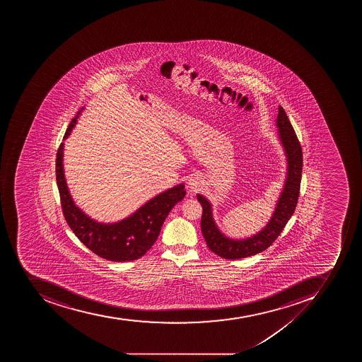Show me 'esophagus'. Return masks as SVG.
<instances>
[{"instance_id": "34e87169", "label": "esophagus", "mask_w": 362, "mask_h": 362, "mask_svg": "<svg viewBox=\"0 0 362 362\" xmlns=\"http://www.w3.org/2000/svg\"><path fill=\"white\" fill-rule=\"evenodd\" d=\"M204 187V182L199 177H192L189 179L188 188L191 192H198Z\"/></svg>"}]
</instances>
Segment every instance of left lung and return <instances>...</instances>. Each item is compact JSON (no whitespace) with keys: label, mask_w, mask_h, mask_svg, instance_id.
Instances as JSON below:
<instances>
[{"label":"left lung","mask_w":362,"mask_h":362,"mask_svg":"<svg viewBox=\"0 0 362 362\" xmlns=\"http://www.w3.org/2000/svg\"><path fill=\"white\" fill-rule=\"evenodd\" d=\"M276 127L279 129L277 137L286 160V175L275 209L262 230L243 239L230 238L217 226L211 202L205 196L197 194V199L202 206V235L208 248L225 259L247 258L266 250L277 239L296 211L302 177V151L293 127L282 106L279 107Z\"/></svg>","instance_id":"obj_1"}]
</instances>
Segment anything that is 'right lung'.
Segmentation results:
<instances>
[{"label":"right lung","instance_id":"right-lung-1","mask_svg":"<svg viewBox=\"0 0 362 362\" xmlns=\"http://www.w3.org/2000/svg\"><path fill=\"white\" fill-rule=\"evenodd\" d=\"M83 108L69 124L63 140L71 134ZM63 151L64 143L61 144L57 154V188L66 223L78 239L97 256L111 262H132L143 257L156 243L168 213L185 198V185L180 183L163 191L126 218L114 223L98 222L81 211L72 199L64 175Z\"/></svg>","mask_w":362,"mask_h":362}]
</instances>
